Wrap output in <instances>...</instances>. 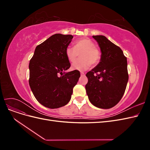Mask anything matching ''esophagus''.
<instances>
[{
  "mask_svg": "<svg viewBox=\"0 0 150 150\" xmlns=\"http://www.w3.org/2000/svg\"><path fill=\"white\" fill-rule=\"evenodd\" d=\"M81 76H84V73L83 72H81Z\"/></svg>",
  "mask_w": 150,
  "mask_h": 150,
  "instance_id": "esophagus-1",
  "label": "esophagus"
}]
</instances>
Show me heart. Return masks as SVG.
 <instances>
[{
    "label": "heart",
    "instance_id": "b5f03b06",
    "mask_svg": "<svg viewBox=\"0 0 150 150\" xmlns=\"http://www.w3.org/2000/svg\"><path fill=\"white\" fill-rule=\"evenodd\" d=\"M81 59L72 64L73 70L83 71L87 70L91 64L96 65L101 59V52L95 47L94 43L88 38H82L74 42V47L68 46L65 51L67 60L74 62L81 53Z\"/></svg>",
    "mask_w": 150,
    "mask_h": 150
}]
</instances>
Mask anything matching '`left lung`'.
<instances>
[{
	"mask_svg": "<svg viewBox=\"0 0 150 150\" xmlns=\"http://www.w3.org/2000/svg\"><path fill=\"white\" fill-rule=\"evenodd\" d=\"M101 51L100 62L89 71L85 88L94 106L110 109L121 100L128 81L127 59L121 48L104 35H93Z\"/></svg>",
	"mask_w": 150,
	"mask_h": 150,
	"instance_id": "8db88e82",
	"label": "left lung"
}]
</instances>
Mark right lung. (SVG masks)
I'll use <instances>...</instances> for the list:
<instances>
[{"mask_svg": "<svg viewBox=\"0 0 150 150\" xmlns=\"http://www.w3.org/2000/svg\"><path fill=\"white\" fill-rule=\"evenodd\" d=\"M72 38V35H52L35 47L30 60V88L35 99L45 107L65 106L79 80V71L64 72L71 66L65 51Z\"/></svg>", "mask_w": 150, "mask_h": 150, "instance_id": "right-lung-1", "label": "right lung"}]
</instances>
